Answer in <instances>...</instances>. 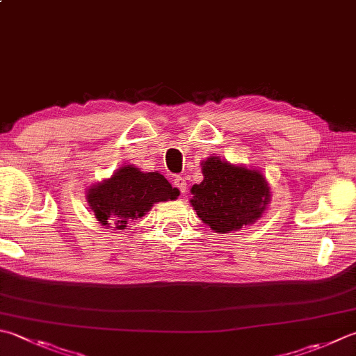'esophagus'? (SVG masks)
I'll return each instance as SVG.
<instances>
[{
	"instance_id": "esophagus-1",
	"label": "esophagus",
	"mask_w": 356,
	"mask_h": 356,
	"mask_svg": "<svg viewBox=\"0 0 356 356\" xmlns=\"http://www.w3.org/2000/svg\"><path fill=\"white\" fill-rule=\"evenodd\" d=\"M173 184H175V187H178L181 193H184L187 191V181L184 177H177L175 181H173Z\"/></svg>"
}]
</instances>
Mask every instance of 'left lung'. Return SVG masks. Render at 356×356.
Listing matches in <instances>:
<instances>
[{
  "instance_id": "left-lung-1",
  "label": "left lung",
  "mask_w": 356,
  "mask_h": 356,
  "mask_svg": "<svg viewBox=\"0 0 356 356\" xmlns=\"http://www.w3.org/2000/svg\"><path fill=\"white\" fill-rule=\"evenodd\" d=\"M201 170L204 178L192 186L191 204L212 231H238L265 212L271 192L259 170L234 165L218 156L203 161Z\"/></svg>"
}]
</instances>
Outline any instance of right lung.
<instances>
[{
  "mask_svg": "<svg viewBox=\"0 0 356 356\" xmlns=\"http://www.w3.org/2000/svg\"><path fill=\"white\" fill-rule=\"evenodd\" d=\"M179 191L158 172H140L135 165H124L111 178L91 186L86 201L102 226L122 231L144 217L159 201L177 200Z\"/></svg>",
  "mask_w": 356,
  "mask_h": 356,
  "instance_id": "1",
  "label": "right lung"
}]
</instances>
